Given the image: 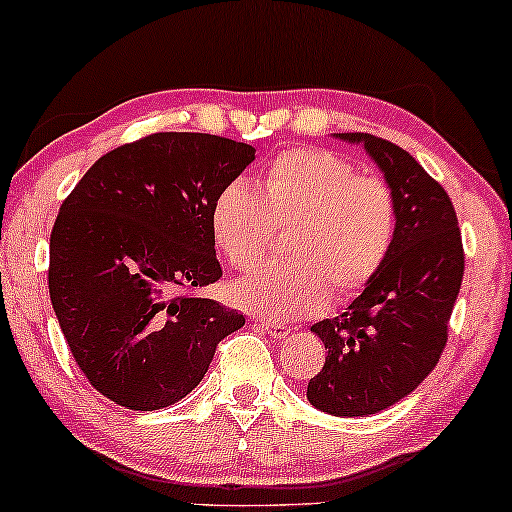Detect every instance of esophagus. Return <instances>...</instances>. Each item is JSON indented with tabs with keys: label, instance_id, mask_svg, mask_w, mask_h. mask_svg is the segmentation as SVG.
<instances>
[{
	"label": "esophagus",
	"instance_id": "1",
	"mask_svg": "<svg viewBox=\"0 0 512 512\" xmlns=\"http://www.w3.org/2000/svg\"><path fill=\"white\" fill-rule=\"evenodd\" d=\"M258 329L265 331V334H270L272 338H287L289 331H291L287 327H282V324H268V322L258 324Z\"/></svg>",
	"mask_w": 512,
	"mask_h": 512
}]
</instances>
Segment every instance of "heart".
<instances>
[{
    "instance_id": "b5f03b06",
    "label": "heart",
    "mask_w": 512,
    "mask_h": 512,
    "mask_svg": "<svg viewBox=\"0 0 512 512\" xmlns=\"http://www.w3.org/2000/svg\"><path fill=\"white\" fill-rule=\"evenodd\" d=\"M218 254L235 270L263 261L275 230H287L289 261L265 265L230 287V301L270 322L322 313L329 296L367 289L393 249L397 202L390 185L322 148H289L263 171L258 192L232 181L209 216Z\"/></svg>"
}]
</instances>
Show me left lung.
Here are the masks:
<instances>
[{
	"label": "left lung",
	"instance_id": "8db88e82",
	"mask_svg": "<svg viewBox=\"0 0 512 512\" xmlns=\"http://www.w3.org/2000/svg\"><path fill=\"white\" fill-rule=\"evenodd\" d=\"M362 143L395 192L393 249L343 315L310 327L327 360L308 383L315 409L369 416L423 383L447 345L463 254L459 218L440 183L400 145L371 134H336Z\"/></svg>",
	"mask_w": 512,
	"mask_h": 512
}]
</instances>
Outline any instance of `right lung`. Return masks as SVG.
<instances>
[{
    "label": "right lung",
    "mask_w": 512,
    "mask_h": 512,
    "mask_svg": "<svg viewBox=\"0 0 512 512\" xmlns=\"http://www.w3.org/2000/svg\"><path fill=\"white\" fill-rule=\"evenodd\" d=\"M247 143L164 131L110 150L65 197L49 294L70 353L134 411L183 400L244 315L190 291L221 280L211 207L254 162Z\"/></svg>",
    "instance_id": "obj_1"
}]
</instances>
